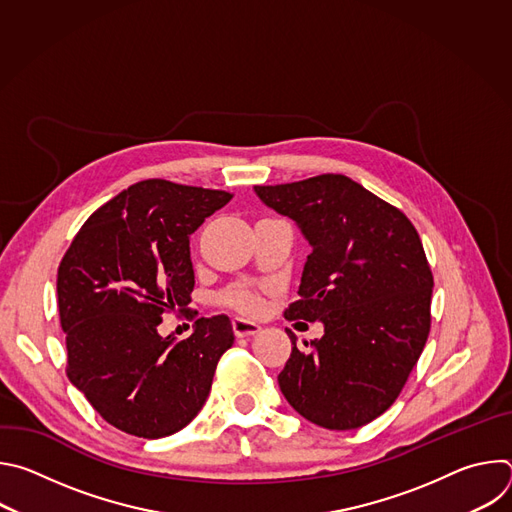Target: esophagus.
I'll return each instance as SVG.
<instances>
[{
	"mask_svg": "<svg viewBox=\"0 0 512 512\" xmlns=\"http://www.w3.org/2000/svg\"><path fill=\"white\" fill-rule=\"evenodd\" d=\"M261 330V326L257 322H251V320H245V318H233V332L237 338H245V336H253Z\"/></svg>",
	"mask_w": 512,
	"mask_h": 512,
	"instance_id": "esophagus-1",
	"label": "esophagus"
}]
</instances>
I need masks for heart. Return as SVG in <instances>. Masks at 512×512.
Returning <instances> with one entry per match:
<instances>
[{
  "label": "heart",
  "instance_id": "obj_1",
  "mask_svg": "<svg viewBox=\"0 0 512 512\" xmlns=\"http://www.w3.org/2000/svg\"><path fill=\"white\" fill-rule=\"evenodd\" d=\"M225 302L245 314H257L263 306V300H261V294L257 291V287H253L249 283H241V285L229 289L225 296Z\"/></svg>",
  "mask_w": 512,
  "mask_h": 512
}]
</instances>
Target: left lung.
<instances>
[{"label": "left lung", "instance_id": "8db88e82", "mask_svg": "<svg viewBox=\"0 0 512 512\" xmlns=\"http://www.w3.org/2000/svg\"><path fill=\"white\" fill-rule=\"evenodd\" d=\"M255 192L312 247L285 320L324 324L302 350L285 330L294 346L279 389L320 427L367 425L395 403L429 334L433 275L421 239L399 208L342 174Z\"/></svg>", "mask_w": 512, "mask_h": 512}]
</instances>
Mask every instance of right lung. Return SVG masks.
I'll return each mask as SVG.
<instances>
[{"instance_id":"right-lung-1","label":"right lung","mask_w":512,"mask_h":512,"mask_svg":"<svg viewBox=\"0 0 512 512\" xmlns=\"http://www.w3.org/2000/svg\"><path fill=\"white\" fill-rule=\"evenodd\" d=\"M231 198L160 178L137 182L87 218L60 261L66 375L129 435L158 440L186 427L235 342L225 314L198 318L186 340L158 332L166 314L190 312V235Z\"/></svg>"}]
</instances>
